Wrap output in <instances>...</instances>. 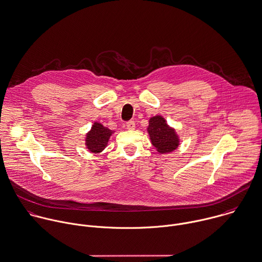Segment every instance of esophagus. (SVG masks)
I'll return each mask as SVG.
<instances>
[{"label": "esophagus", "mask_w": 262, "mask_h": 262, "mask_svg": "<svg viewBox=\"0 0 262 262\" xmlns=\"http://www.w3.org/2000/svg\"><path fill=\"white\" fill-rule=\"evenodd\" d=\"M126 127L128 130H134L135 129V122L134 121H129L126 123Z\"/></svg>", "instance_id": "34e87169"}]
</instances>
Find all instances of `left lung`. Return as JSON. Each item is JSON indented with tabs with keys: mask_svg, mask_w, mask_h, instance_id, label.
<instances>
[{
	"mask_svg": "<svg viewBox=\"0 0 262 262\" xmlns=\"http://www.w3.org/2000/svg\"><path fill=\"white\" fill-rule=\"evenodd\" d=\"M147 132L151 144L160 154L172 152L180 145V138L176 130L160 115L149 119Z\"/></svg>",
	"mask_w": 262,
	"mask_h": 262,
	"instance_id": "8db88e82",
	"label": "left lung"
}]
</instances>
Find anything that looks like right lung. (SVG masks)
I'll return each mask as SVG.
<instances>
[{
	"instance_id": "right-lung-1",
	"label": "right lung",
	"mask_w": 262,
	"mask_h": 262,
	"mask_svg": "<svg viewBox=\"0 0 262 262\" xmlns=\"http://www.w3.org/2000/svg\"><path fill=\"white\" fill-rule=\"evenodd\" d=\"M114 131L104 127L102 124L94 122L85 136L86 148L92 154L101 152L106 147Z\"/></svg>"
}]
</instances>
